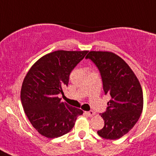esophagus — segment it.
I'll use <instances>...</instances> for the list:
<instances>
[{"instance_id": "1", "label": "esophagus", "mask_w": 156, "mask_h": 156, "mask_svg": "<svg viewBox=\"0 0 156 156\" xmlns=\"http://www.w3.org/2000/svg\"><path fill=\"white\" fill-rule=\"evenodd\" d=\"M85 114L88 115V116H93L95 115V112L94 111H89V112H85Z\"/></svg>"}]
</instances>
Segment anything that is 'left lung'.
Returning a JSON list of instances; mask_svg holds the SVG:
<instances>
[{
	"label": "left lung",
	"instance_id": "1",
	"mask_svg": "<svg viewBox=\"0 0 156 156\" xmlns=\"http://www.w3.org/2000/svg\"><path fill=\"white\" fill-rule=\"evenodd\" d=\"M86 58L97 66L105 93L111 97L107 111L101 115L105 126L98 133L105 139L120 138L133 127L142 112L140 82L127 63L113 52L91 51Z\"/></svg>",
	"mask_w": 156,
	"mask_h": 156
}]
</instances>
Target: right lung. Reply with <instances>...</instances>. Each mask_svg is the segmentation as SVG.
Listing matches in <instances>:
<instances>
[{"instance_id":"right-lung-1","label":"right lung","mask_w":156,"mask_h":156,"mask_svg":"<svg viewBox=\"0 0 156 156\" xmlns=\"http://www.w3.org/2000/svg\"><path fill=\"white\" fill-rule=\"evenodd\" d=\"M88 51L58 50L38 59L23 80L21 101L37 132L48 138L61 137L73 129L83 112L58 97L69 83V74Z\"/></svg>"}]
</instances>
